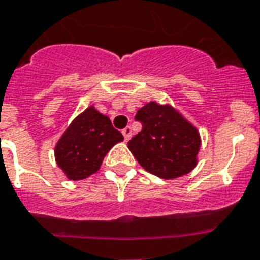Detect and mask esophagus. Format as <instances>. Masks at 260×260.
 <instances>
[{
    "label": "esophagus",
    "instance_id": "1",
    "mask_svg": "<svg viewBox=\"0 0 260 260\" xmlns=\"http://www.w3.org/2000/svg\"><path fill=\"white\" fill-rule=\"evenodd\" d=\"M122 134H123L124 137V141H128L130 138H132V127L130 126H127V127H124L123 130H122Z\"/></svg>",
    "mask_w": 260,
    "mask_h": 260
}]
</instances>
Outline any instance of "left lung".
Returning a JSON list of instances; mask_svg holds the SVG:
<instances>
[{
    "instance_id": "8db88e82",
    "label": "left lung",
    "mask_w": 260,
    "mask_h": 260,
    "mask_svg": "<svg viewBox=\"0 0 260 260\" xmlns=\"http://www.w3.org/2000/svg\"><path fill=\"white\" fill-rule=\"evenodd\" d=\"M136 120L142 130L128 141V149L144 170L161 179L194 170L201 137L175 108L150 102L137 111Z\"/></svg>"
}]
</instances>
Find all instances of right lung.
I'll list each match as a JSON object with an SVG mask.
<instances>
[{"mask_svg": "<svg viewBox=\"0 0 260 260\" xmlns=\"http://www.w3.org/2000/svg\"><path fill=\"white\" fill-rule=\"evenodd\" d=\"M120 141H123V136L112 127L110 118L89 107L59 138L55 160L70 180L85 179L98 172L106 154Z\"/></svg>", "mask_w": 260, "mask_h": 260, "instance_id": "1", "label": "right lung"}]
</instances>
